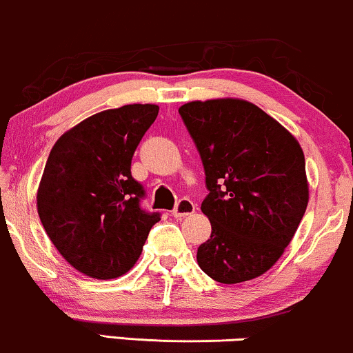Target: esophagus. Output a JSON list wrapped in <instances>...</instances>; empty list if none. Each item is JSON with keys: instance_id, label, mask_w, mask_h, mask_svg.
Listing matches in <instances>:
<instances>
[{"instance_id": "obj_1", "label": "esophagus", "mask_w": 353, "mask_h": 353, "mask_svg": "<svg viewBox=\"0 0 353 353\" xmlns=\"http://www.w3.org/2000/svg\"><path fill=\"white\" fill-rule=\"evenodd\" d=\"M195 212V205L192 201H188V199H182L179 201V203L176 205V209L172 210V217L174 219H184L188 217V215L194 214Z\"/></svg>"}]
</instances>
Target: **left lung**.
I'll list each match as a JSON object with an SVG mask.
<instances>
[{
    "instance_id": "8db88e82",
    "label": "left lung",
    "mask_w": 353,
    "mask_h": 353,
    "mask_svg": "<svg viewBox=\"0 0 353 353\" xmlns=\"http://www.w3.org/2000/svg\"><path fill=\"white\" fill-rule=\"evenodd\" d=\"M179 113L201 152L210 239L197 248L223 284L265 274L290 245L309 202L304 152L281 123L241 99L195 100Z\"/></svg>"
}]
</instances>
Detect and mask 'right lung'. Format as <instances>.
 Masks as SVG:
<instances>
[{"mask_svg":"<svg viewBox=\"0 0 353 353\" xmlns=\"http://www.w3.org/2000/svg\"><path fill=\"white\" fill-rule=\"evenodd\" d=\"M158 105H125L85 118L50 150L37 188V214L63 260L95 279L133 268L159 214L139 207L144 190L131 158Z\"/></svg>","mask_w":353,"mask_h":353,"instance_id":"add662e5","label":"right lung"}]
</instances>
